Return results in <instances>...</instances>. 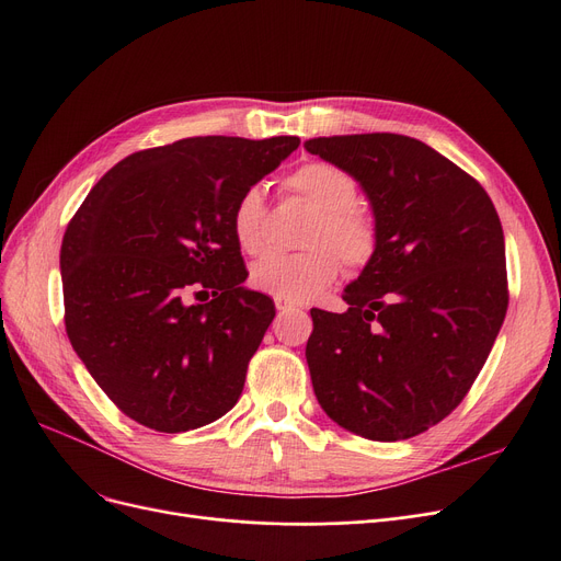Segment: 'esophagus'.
I'll return each instance as SVG.
<instances>
[{
	"mask_svg": "<svg viewBox=\"0 0 561 561\" xmlns=\"http://www.w3.org/2000/svg\"><path fill=\"white\" fill-rule=\"evenodd\" d=\"M274 301H276V309H278V311H290V309L295 307V304H293V301H287V299H280V297H276Z\"/></svg>",
	"mask_w": 561,
	"mask_h": 561,
	"instance_id": "esophagus-1",
	"label": "esophagus"
}]
</instances>
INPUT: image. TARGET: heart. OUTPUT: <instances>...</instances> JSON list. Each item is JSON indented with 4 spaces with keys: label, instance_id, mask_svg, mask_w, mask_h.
Returning a JSON list of instances; mask_svg holds the SVG:
<instances>
[{
    "label": "heart",
    "instance_id": "1",
    "mask_svg": "<svg viewBox=\"0 0 561 561\" xmlns=\"http://www.w3.org/2000/svg\"><path fill=\"white\" fill-rule=\"evenodd\" d=\"M285 190L304 198L316 210L304 243L309 250L283 254L271 252L250 271V283L260 293L287 301L316 299L342 271L363 268L375 260L379 231L369 213L355 206L358 184L328 161H309L287 175ZM231 231L236 243L248 254L266 248V201L262 186H248L233 201Z\"/></svg>",
    "mask_w": 561,
    "mask_h": 561
}]
</instances>
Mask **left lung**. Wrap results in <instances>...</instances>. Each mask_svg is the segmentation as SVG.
Returning a JSON list of instances; mask_svg holds the SVG:
<instances>
[{
	"instance_id": "obj_1",
	"label": "left lung",
	"mask_w": 561,
	"mask_h": 561,
	"mask_svg": "<svg viewBox=\"0 0 561 561\" xmlns=\"http://www.w3.org/2000/svg\"><path fill=\"white\" fill-rule=\"evenodd\" d=\"M304 147L363 186L379 231L375 260L344 290L348 311L311 309L313 393L355 435L414 437L466 398L503 325L499 213L478 180L407 135H332Z\"/></svg>"
}]
</instances>
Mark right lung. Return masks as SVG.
Returning a JSON list of instances; mask_svg holds the SVG:
<instances>
[{
    "label": "right lung",
    "instance_id": "add662e5",
    "mask_svg": "<svg viewBox=\"0 0 561 561\" xmlns=\"http://www.w3.org/2000/svg\"><path fill=\"white\" fill-rule=\"evenodd\" d=\"M297 147L295 135H206L135 151L100 178L67 225V336L133 421L184 433L239 402L276 309L243 285L231 208ZM201 291L214 299L192 302Z\"/></svg>",
    "mask_w": 561,
    "mask_h": 561
}]
</instances>
